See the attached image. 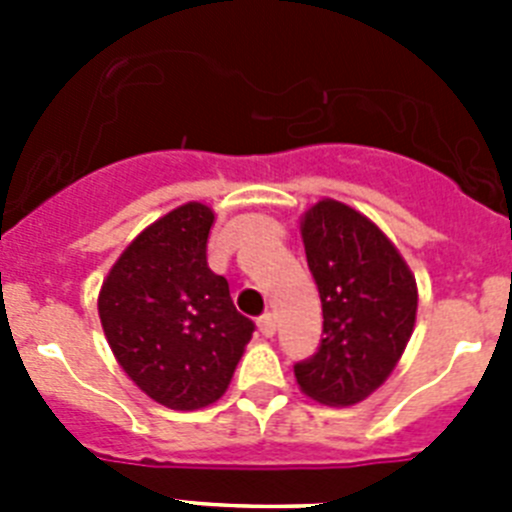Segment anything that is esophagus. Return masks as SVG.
I'll list each match as a JSON object with an SVG mask.
<instances>
[{
    "label": "esophagus",
    "mask_w": 512,
    "mask_h": 512,
    "mask_svg": "<svg viewBox=\"0 0 512 512\" xmlns=\"http://www.w3.org/2000/svg\"><path fill=\"white\" fill-rule=\"evenodd\" d=\"M259 333L264 338H271L274 333H277V320H274V315H271V312H266V315H261L259 318Z\"/></svg>",
    "instance_id": "34e87169"
}]
</instances>
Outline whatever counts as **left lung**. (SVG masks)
<instances>
[{
  "label": "left lung",
  "mask_w": 512,
  "mask_h": 512,
  "mask_svg": "<svg viewBox=\"0 0 512 512\" xmlns=\"http://www.w3.org/2000/svg\"><path fill=\"white\" fill-rule=\"evenodd\" d=\"M300 233L323 305V341L295 364V377L315 402L348 408L379 390L400 361L415 328L418 284L395 243L343 202H315Z\"/></svg>",
  "instance_id": "1"
}]
</instances>
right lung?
<instances>
[{"instance_id": "obj_1", "label": "right lung", "mask_w": 512, "mask_h": 512, "mask_svg": "<svg viewBox=\"0 0 512 512\" xmlns=\"http://www.w3.org/2000/svg\"><path fill=\"white\" fill-rule=\"evenodd\" d=\"M212 207L187 202L135 235L99 289V320L122 372L171 410H200L228 390L253 336L225 277L207 266Z\"/></svg>"}]
</instances>
